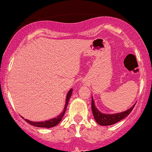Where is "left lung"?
Masks as SVG:
<instances>
[{"mask_svg": "<svg viewBox=\"0 0 152 152\" xmlns=\"http://www.w3.org/2000/svg\"><path fill=\"white\" fill-rule=\"evenodd\" d=\"M135 104L136 103H134L130 109H127L125 112L115 114H104L100 112L96 108L95 104H94V101L93 100V97H91V110H92L93 115H94V120L97 122V124L100 126L113 125V124L121 121V120L125 118L126 117H127L131 113V112L133 110Z\"/></svg>", "mask_w": 152, "mask_h": 152, "instance_id": "8db88e82", "label": "left lung"}]
</instances>
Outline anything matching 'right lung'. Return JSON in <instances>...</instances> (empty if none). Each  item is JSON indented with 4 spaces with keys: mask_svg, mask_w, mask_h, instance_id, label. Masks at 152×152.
<instances>
[{
    "mask_svg": "<svg viewBox=\"0 0 152 152\" xmlns=\"http://www.w3.org/2000/svg\"><path fill=\"white\" fill-rule=\"evenodd\" d=\"M72 91H73L72 88H71V89L68 91V93H67L66 94V103H65V106H64V110H63V112H61L58 116H57L56 118H52V119L48 120V121H41V122H33V121H28V120L27 119H24V120L27 123H28V124H29L30 125L34 126H36V127L47 128V129H49V128L55 126H57L60 122H61L63 117H64V114H65L66 111L67 106H68L69 104V101L72 94Z\"/></svg>",
    "mask_w": 152,
    "mask_h": 152,
    "instance_id": "1",
    "label": "right lung"
}]
</instances>
